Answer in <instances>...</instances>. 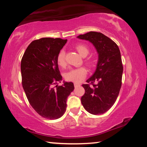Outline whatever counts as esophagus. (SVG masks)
<instances>
[{"label": "esophagus", "instance_id": "1", "mask_svg": "<svg viewBox=\"0 0 147 147\" xmlns=\"http://www.w3.org/2000/svg\"><path fill=\"white\" fill-rule=\"evenodd\" d=\"M74 87H77V86H80V84L79 83H74Z\"/></svg>", "mask_w": 147, "mask_h": 147}]
</instances>
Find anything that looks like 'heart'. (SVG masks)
Listing matches in <instances>:
<instances>
[{"label": "heart", "instance_id": "b5f03b06", "mask_svg": "<svg viewBox=\"0 0 147 147\" xmlns=\"http://www.w3.org/2000/svg\"><path fill=\"white\" fill-rule=\"evenodd\" d=\"M75 49L78 52V53L83 57L88 56L89 53V47L86 44L80 43L77 45L75 47ZM56 60L59 66L61 67H64L65 66V52L64 50H61L59 52L58 56H57ZM84 61L88 66L91 67L94 65V60L91 58L86 59ZM87 74H88V70H87L85 67H80L78 68L72 69L70 71H69L67 73H66L65 74V78L67 81L73 82L76 83L80 82L86 78Z\"/></svg>", "mask_w": 147, "mask_h": 147}]
</instances>
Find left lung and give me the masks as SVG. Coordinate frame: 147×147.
Returning a JSON list of instances; mask_svg holds the SVG:
<instances>
[{"instance_id": "8db88e82", "label": "left lung", "mask_w": 147, "mask_h": 147, "mask_svg": "<svg viewBox=\"0 0 147 147\" xmlns=\"http://www.w3.org/2000/svg\"><path fill=\"white\" fill-rule=\"evenodd\" d=\"M78 38L90 41L98 53L96 71L86 84H82L85 93L81 102L89 113L100 115L112 107L121 88L123 66L120 50L115 42L100 32H89Z\"/></svg>"}]
</instances>
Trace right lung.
<instances>
[{
	"label": "right lung",
	"mask_w": 147,
	"mask_h": 147,
	"mask_svg": "<svg viewBox=\"0 0 147 147\" xmlns=\"http://www.w3.org/2000/svg\"><path fill=\"white\" fill-rule=\"evenodd\" d=\"M67 39L43 38L32 42L21 59L22 85L29 103L42 117L60 118L66 111L73 82L56 86L62 80L57 56Z\"/></svg>",
	"instance_id": "obj_1"
}]
</instances>
